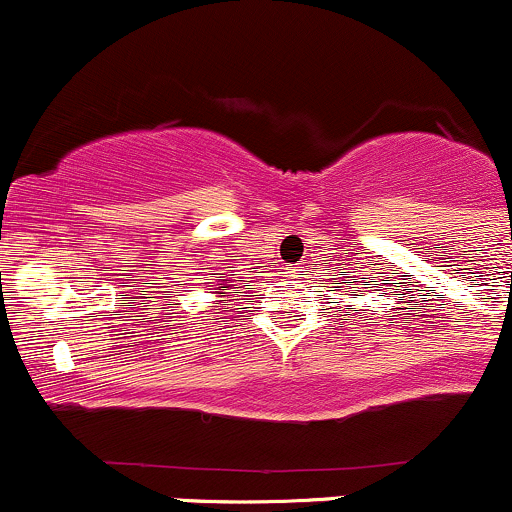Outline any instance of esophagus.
<instances>
[{"mask_svg": "<svg viewBox=\"0 0 512 512\" xmlns=\"http://www.w3.org/2000/svg\"><path fill=\"white\" fill-rule=\"evenodd\" d=\"M288 273H291L293 278H298L300 273H303V266H291V268H288Z\"/></svg>", "mask_w": 512, "mask_h": 512, "instance_id": "34e87169", "label": "esophagus"}]
</instances>
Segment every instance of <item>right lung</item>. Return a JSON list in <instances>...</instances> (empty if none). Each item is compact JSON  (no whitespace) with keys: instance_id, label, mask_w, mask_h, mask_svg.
<instances>
[{"instance_id":"1","label":"right lung","mask_w":512,"mask_h":512,"mask_svg":"<svg viewBox=\"0 0 512 512\" xmlns=\"http://www.w3.org/2000/svg\"><path fill=\"white\" fill-rule=\"evenodd\" d=\"M221 278V276H219ZM226 288H229V286H226V283H219V291H226Z\"/></svg>"}]
</instances>
